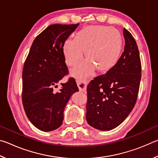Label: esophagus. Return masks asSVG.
Returning a JSON list of instances; mask_svg holds the SVG:
<instances>
[{
    "label": "esophagus",
    "instance_id": "34e87169",
    "mask_svg": "<svg viewBox=\"0 0 158 158\" xmlns=\"http://www.w3.org/2000/svg\"><path fill=\"white\" fill-rule=\"evenodd\" d=\"M88 81L86 79H77V85H78L79 89L80 91L84 92L85 90H86V85H87Z\"/></svg>",
    "mask_w": 158,
    "mask_h": 158
}]
</instances>
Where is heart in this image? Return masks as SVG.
Instances as JSON below:
<instances>
[{"label": "heart", "mask_w": 158, "mask_h": 158, "mask_svg": "<svg viewBox=\"0 0 158 158\" xmlns=\"http://www.w3.org/2000/svg\"><path fill=\"white\" fill-rule=\"evenodd\" d=\"M123 37L117 29L105 26H90L77 32L74 40L64 42L63 51L67 65L75 67L84 51V60L73 72V75L84 79L95 68L106 73L114 68L121 58Z\"/></svg>", "instance_id": "1"}]
</instances>
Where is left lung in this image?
I'll return each mask as SVG.
<instances>
[{"label": "left lung", "instance_id": "1", "mask_svg": "<svg viewBox=\"0 0 158 158\" xmlns=\"http://www.w3.org/2000/svg\"><path fill=\"white\" fill-rule=\"evenodd\" d=\"M124 52L111 70L90 81L87 86L86 121L99 130H111L124 121L135 105L141 65L135 38L123 29Z\"/></svg>", "mask_w": 158, "mask_h": 158}]
</instances>
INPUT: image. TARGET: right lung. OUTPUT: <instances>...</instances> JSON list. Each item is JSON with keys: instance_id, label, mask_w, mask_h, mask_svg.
Returning a JSON list of instances; mask_svg holds the SVG:
<instances>
[{"instance_id": "1", "label": "right lung", "mask_w": 158, "mask_h": 158, "mask_svg": "<svg viewBox=\"0 0 158 158\" xmlns=\"http://www.w3.org/2000/svg\"><path fill=\"white\" fill-rule=\"evenodd\" d=\"M79 23L50 25L36 37L23 65L22 102L35 127L50 132L61 126L63 111L69 98L79 91L75 80L69 78L57 93L53 91L68 73L63 47Z\"/></svg>"}]
</instances>
